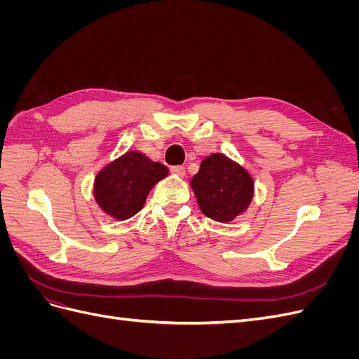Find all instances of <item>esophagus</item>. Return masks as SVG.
Masks as SVG:
<instances>
[{
  "label": "esophagus",
  "mask_w": 359,
  "mask_h": 359,
  "mask_svg": "<svg viewBox=\"0 0 359 359\" xmlns=\"http://www.w3.org/2000/svg\"><path fill=\"white\" fill-rule=\"evenodd\" d=\"M170 172L175 177H186V168L184 166H173V168H170Z\"/></svg>",
  "instance_id": "1"
}]
</instances>
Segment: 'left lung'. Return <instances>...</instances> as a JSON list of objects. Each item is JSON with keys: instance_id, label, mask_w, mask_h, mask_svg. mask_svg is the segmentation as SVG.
Here are the masks:
<instances>
[{"instance_id": "1", "label": "left lung", "mask_w": 359, "mask_h": 359, "mask_svg": "<svg viewBox=\"0 0 359 359\" xmlns=\"http://www.w3.org/2000/svg\"><path fill=\"white\" fill-rule=\"evenodd\" d=\"M190 186L201 211L220 223H229L247 211L255 194V182L248 170L222 153L202 160Z\"/></svg>"}]
</instances>
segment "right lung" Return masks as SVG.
I'll list each match as a JSON object with an SVG mask.
<instances>
[{
    "label": "right lung",
    "mask_w": 359,
    "mask_h": 359,
    "mask_svg": "<svg viewBox=\"0 0 359 359\" xmlns=\"http://www.w3.org/2000/svg\"><path fill=\"white\" fill-rule=\"evenodd\" d=\"M168 173L165 165L140 151H127L97 173L94 199L107 215L127 220L144 208L151 189Z\"/></svg>",
    "instance_id": "1"
}]
</instances>
